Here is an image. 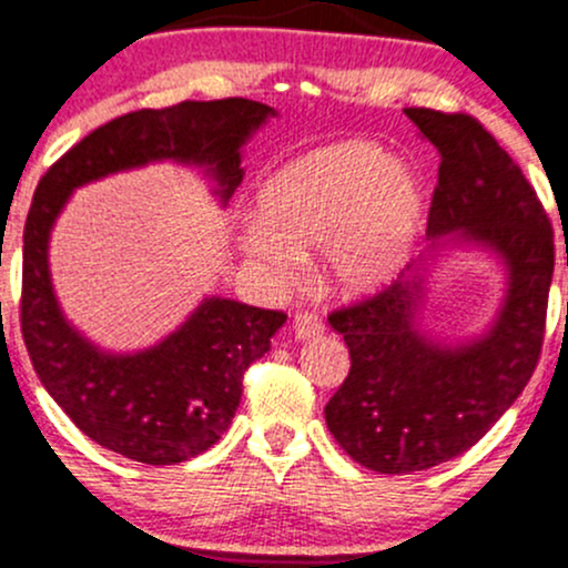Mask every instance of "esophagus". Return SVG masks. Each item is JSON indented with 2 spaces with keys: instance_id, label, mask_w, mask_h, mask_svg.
<instances>
[{
  "instance_id": "34e87169",
  "label": "esophagus",
  "mask_w": 568,
  "mask_h": 568,
  "mask_svg": "<svg viewBox=\"0 0 568 568\" xmlns=\"http://www.w3.org/2000/svg\"><path fill=\"white\" fill-rule=\"evenodd\" d=\"M294 334L296 339H313V336L323 334V321L315 313H296L294 317Z\"/></svg>"
}]
</instances>
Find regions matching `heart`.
<instances>
[{
    "label": "heart",
    "instance_id": "1",
    "mask_svg": "<svg viewBox=\"0 0 568 568\" xmlns=\"http://www.w3.org/2000/svg\"><path fill=\"white\" fill-rule=\"evenodd\" d=\"M245 253L272 277H291L304 247L321 245L336 291L364 296L402 270L423 221V191L402 161L369 142H334L280 166L255 193Z\"/></svg>",
    "mask_w": 568,
    "mask_h": 568
}]
</instances>
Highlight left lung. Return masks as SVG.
Instances as JSON below:
<instances>
[{
    "label": "left lung",
    "mask_w": 568,
    "mask_h": 568,
    "mask_svg": "<svg viewBox=\"0 0 568 568\" xmlns=\"http://www.w3.org/2000/svg\"><path fill=\"white\" fill-rule=\"evenodd\" d=\"M404 112L439 151L428 236L458 232L496 251L509 291L494 328L460 347L417 332L415 274L328 315L351 351V372L326 404V426L355 464L379 475L460 456L513 407L539 364L556 266L550 217L496 136L466 112Z\"/></svg>",
    "instance_id": "1"
}]
</instances>
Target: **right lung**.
Returning a JSON list of instances; mask_svg holds the SVG:
<instances>
[{
  "label": "right lung",
  "instance_id": "1",
  "mask_svg": "<svg viewBox=\"0 0 568 568\" xmlns=\"http://www.w3.org/2000/svg\"><path fill=\"white\" fill-rule=\"evenodd\" d=\"M272 108L253 99L136 110L72 145L42 174L23 226L21 334L53 402L97 445L140 464H183L232 426L245 369L270 351L280 310L207 298L178 332L134 355L85 342L61 315L48 274V236L72 189L148 161L210 166L223 202L242 183L240 148Z\"/></svg>",
  "mask_w": 568,
  "mask_h": 568
}]
</instances>
